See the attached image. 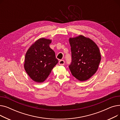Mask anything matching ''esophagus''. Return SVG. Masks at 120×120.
<instances>
[{"label": "esophagus", "instance_id": "esophagus-1", "mask_svg": "<svg viewBox=\"0 0 120 120\" xmlns=\"http://www.w3.org/2000/svg\"><path fill=\"white\" fill-rule=\"evenodd\" d=\"M59 64L60 66H63L65 64V61L64 60H61L59 61Z\"/></svg>", "mask_w": 120, "mask_h": 120}]
</instances>
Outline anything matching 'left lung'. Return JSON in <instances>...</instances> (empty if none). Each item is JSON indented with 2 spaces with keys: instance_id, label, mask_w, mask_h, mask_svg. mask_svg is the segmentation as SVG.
Instances as JSON below:
<instances>
[{
  "instance_id": "left-lung-1",
  "label": "left lung",
  "mask_w": 120,
  "mask_h": 120,
  "mask_svg": "<svg viewBox=\"0 0 120 120\" xmlns=\"http://www.w3.org/2000/svg\"><path fill=\"white\" fill-rule=\"evenodd\" d=\"M71 62L69 68L73 76L83 82L90 79L98 70L101 59L99 49L90 39L82 35L69 39Z\"/></svg>"
}]
</instances>
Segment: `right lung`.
I'll return each mask as SVG.
<instances>
[{
    "mask_svg": "<svg viewBox=\"0 0 120 120\" xmlns=\"http://www.w3.org/2000/svg\"><path fill=\"white\" fill-rule=\"evenodd\" d=\"M51 42L43 38L37 40L26 53L25 70L36 82L42 83L45 81L58 62L54 52L49 46Z\"/></svg>",
    "mask_w": 120,
    "mask_h": 120,
    "instance_id": "obj_1",
    "label": "right lung"
}]
</instances>
